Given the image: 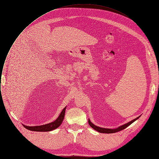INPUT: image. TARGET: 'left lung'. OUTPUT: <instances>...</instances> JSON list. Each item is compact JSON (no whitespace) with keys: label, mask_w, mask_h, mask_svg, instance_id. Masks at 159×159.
I'll list each match as a JSON object with an SVG mask.
<instances>
[{"label":"left lung","mask_w":159,"mask_h":159,"mask_svg":"<svg viewBox=\"0 0 159 159\" xmlns=\"http://www.w3.org/2000/svg\"><path fill=\"white\" fill-rule=\"evenodd\" d=\"M140 117L139 116L137 117V118H135L131 121H130L129 122L125 124V125H123L116 128H114V129H112V128H101V127H99V126H98L95 125H94L91 121H90V120L89 119L88 120V122H89V125L91 126L94 129L96 130L97 131L99 132V133H116V132H118V131H120L122 129H125L126 127H128L129 125H130L131 123H133L134 121H135L136 120H137Z\"/></svg>","instance_id":"obj_1"}]
</instances>
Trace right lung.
<instances>
[{"instance_id":"1","label":"right lung","mask_w":159,"mask_h":159,"mask_svg":"<svg viewBox=\"0 0 159 159\" xmlns=\"http://www.w3.org/2000/svg\"><path fill=\"white\" fill-rule=\"evenodd\" d=\"M65 107L61 113L60 114L59 116L57 118V119L54 121L53 122L46 124V125H40V126H28L26 125H23V126L28 129L31 130V131H50L52 130H54L58 128L60 125L62 123V121L64 119L65 117Z\"/></svg>"}]
</instances>
